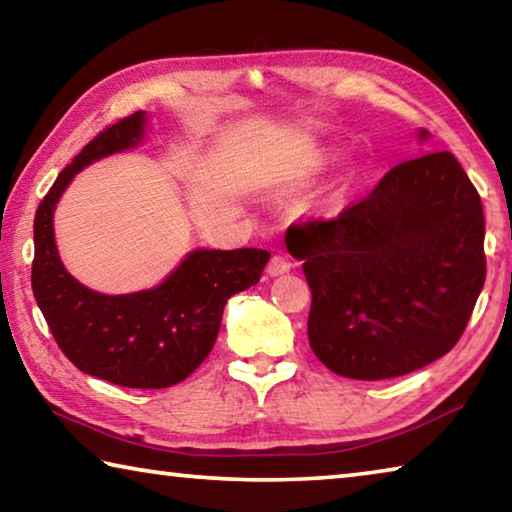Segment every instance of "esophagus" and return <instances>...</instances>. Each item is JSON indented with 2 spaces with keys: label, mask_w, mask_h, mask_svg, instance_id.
Listing matches in <instances>:
<instances>
[{
  "label": "esophagus",
  "mask_w": 512,
  "mask_h": 512,
  "mask_svg": "<svg viewBox=\"0 0 512 512\" xmlns=\"http://www.w3.org/2000/svg\"><path fill=\"white\" fill-rule=\"evenodd\" d=\"M289 271H291V264L284 257H280V255H275L271 262H268V266H266V275L268 277H277V275H284V273H289Z\"/></svg>",
  "instance_id": "34e87169"
}]
</instances>
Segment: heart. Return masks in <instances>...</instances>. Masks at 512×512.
<instances>
[{"instance_id": "b5f03b06", "label": "heart", "mask_w": 512, "mask_h": 512, "mask_svg": "<svg viewBox=\"0 0 512 512\" xmlns=\"http://www.w3.org/2000/svg\"><path fill=\"white\" fill-rule=\"evenodd\" d=\"M334 160H336V153H334V151H327V153H323V155H320L316 167H318V169H325V167H327V164H332Z\"/></svg>"}]
</instances>
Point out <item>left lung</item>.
Here are the masks:
<instances>
[{
	"mask_svg": "<svg viewBox=\"0 0 512 512\" xmlns=\"http://www.w3.org/2000/svg\"><path fill=\"white\" fill-rule=\"evenodd\" d=\"M289 232L311 289L309 345L336 375L400 377L461 339L485 282V221L449 151L397 164L334 221Z\"/></svg>",
	"mask_w": 512,
	"mask_h": 512,
	"instance_id": "obj_1",
	"label": "left lung"
}]
</instances>
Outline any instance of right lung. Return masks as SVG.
<instances>
[{
	"mask_svg": "<svg viewBox=\"0 0 512 512\" xmlns=\"http://www.w3.org/2000/svg\"><path fill=\"white\" fill-rule=\"evenodd\" d=\"M149 115L117 121L85 146L38 205L31 287L60 350L85 375L126 388H167L201 366L230 296L259 282L271 253L194 248L160 284L108 296L85 287L58 255L54 212L74 176L108 155L137 149Z\"/></svg>",
	"mask_w": 512,
	"mask_h": 512,
	"instance_id": "right-lung-1",
	"label": "right lung"
}]
</instances>
